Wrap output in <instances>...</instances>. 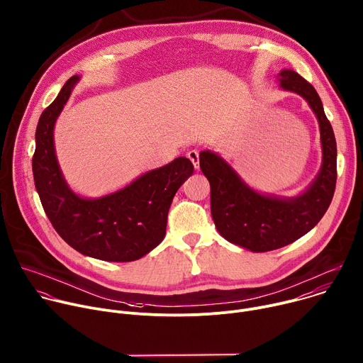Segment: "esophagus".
Masks as SVG:
<instances>
[{"label": "esophagus", "mask_w": 363, "mask_h": 363, "mask_svg": "<svg viewBox=\"0 0 363 363\" xmlns=\"http://www.w3.org/2000/svg\"><path fill=\"white\" fill-rule=\"evenodd\" d=\"M187 157H189V160L193 163L194 169H199V152H197V150H190V152L187 153Z\"/></svg>", "instance_id": "34e87169"}]
</instances>
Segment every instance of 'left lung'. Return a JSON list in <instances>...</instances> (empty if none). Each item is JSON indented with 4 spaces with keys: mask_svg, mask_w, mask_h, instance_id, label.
Returning <instances> with one entry per match:
<instances>
[{
    "mask_svg": "<svg viewBox=\"0 0 363 363\" xmlns=\"http://www.w3.org/2000/svg\"><path fill=\"white\" fill-rule=\"evenodd\" d=\"M280 87L302 96L313 110L322 143V167L296 197L262 194L249 187L219 155L200 152V169L210 183V208L216 229L226 240L252 252L287 246L312 230L326 213L336 186V140L322 101L311 83L294 69L277 74Z\"/></svg>",
    "mask_w": 363,
    "mask_h": 363,
    "instance_id": "8db88e82",
    "label": "left lung"
}]
</instances>
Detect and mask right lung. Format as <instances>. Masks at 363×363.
Segmentation results:
<instances>
[{
	"instance_id": "obj_1",
	"label": "right lung",
	"mask_w": 363,
	"mask_h": 363,
	"mask_svg": "<svg viewBox=\"0 0 363 363\" xmlns=\"http://www.w3.org/2000/svg\"><path fill=\"white\" fill-rule=\"evenodd\" d=\"M79 80V76L68 79L38 120L33 156L35 189L52 228L72 249L100 260L133 262L164 239L173 197L194 167L189 159L177 157L107 196L76 194L57 162L54 124Z\"/></svg>"
}]
</instances>
